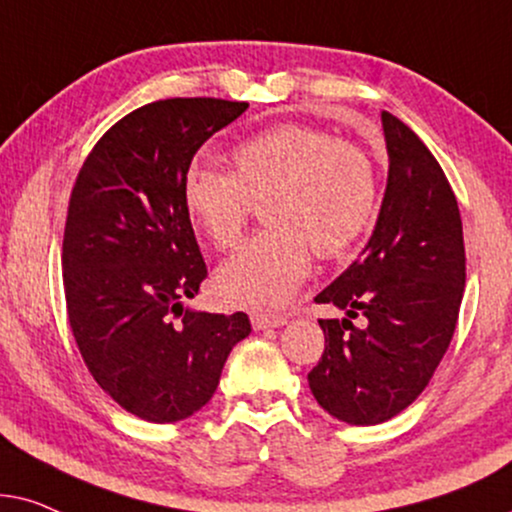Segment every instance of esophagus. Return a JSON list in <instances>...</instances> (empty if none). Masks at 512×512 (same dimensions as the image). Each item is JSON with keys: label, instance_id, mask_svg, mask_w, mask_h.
Returning <instances> with one entry per match:
<instances>
[{"label": "esophagus", "instance_id": "1", "mask_svg": "<svg viewBox=\"0 0 512 512\" xmlns=\"http://www.w3.org/2000/svg\"><path fill=\"white\" fill-rule=\"evenodd\" d=\"M250 323L255 330H269V327H281L288 323L285 316H271V313H252Z\"/></svg>", "mask_w": 512, "mask_h": 512}]
</instances>
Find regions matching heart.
I'll use <instances>...</instances> for the list:
<instances>
[{"label":"heart","instance_id":"1","mask_svg":"<svg viewBox=\"0 0 512 512\" xmlns=\"http://www.w3.org/2000/svg\"><path fill=\"white\" fill-rule=\"evenodd\" d=\"M182 199L194 227L220 250L241 241L252 206L264 203L271 229L222 264L217 292L229 304L267 311L304 283L311 250L339 260L360 243L377 210V173L356 142L283 124L241 142L231 152V175L192 170Z\"/></svg>","mask_w":512,"mask_h":512}]
</instances>
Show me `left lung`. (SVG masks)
<instances>
[{"label": "left lung", "instance_id": "obj_1", "mask_svg": "<svg viewBox=\"0 0 512 512\" xmlns=\"http://www.w3.org/2000/svg\"><path fill=\"white\" fill-rule=\"evenodd\" d=\"M388 182L363 255L316 297L346 318H320L325 351L309 372L313 398L353 426L410 407L452 342L466 288L456 196L419 135L381 112ZM364 316V325L352 318Z\"/></svg>", "mask_w": 512, "mask_h": 512}]
</instances>
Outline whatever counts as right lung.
Masks as SVG:
<instances>
[{
    "label": "right lung",
    "instance_id": "1",
    "mask_svg": "<svg viewBox=\"0 0 512 512\" xmlns=\"http://www.w3.org/2000/svg\"><path fill=\"white\" fill-rule=\"evenodd\" d=\"M245 109L220 98L133 109L95 142L72 187L63 285L74 342L102 391L152 424L199 412L250 335L243 311L182 309L208 276L182 199L189 166Z\"/></svg>",
    "mask_w": 512,
    "mask_h": 512
}]
</instances>
